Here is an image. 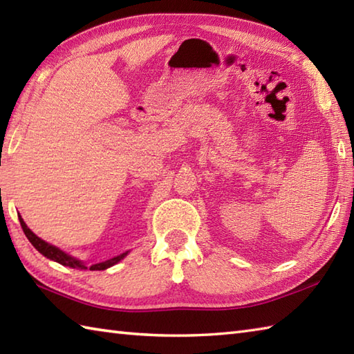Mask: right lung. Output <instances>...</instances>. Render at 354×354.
<instances>
[{"label":"right lung","instance_id":"obj_1","mask_svg":"<svg viewBox=\"0 0 354 354\" xmlns=\"http://www.w3.org/2000/svg\"><path fill=\"white\" fill-rule=\"evenodd\" d=\"M19 222H21V227H22V231H24L26 237L30 240V243H32V245L36 248V250L39 251L42 255H45V257L50 259V260H55V261H57V263H61V265H64V266H70V268H73V269H88V266L85 265L84 261H80V260H77V259L71 257V255H68L66 252L61 251V250H59V248L53 246V245H50V243H47V242H44L42 239L37 237V236L35 234V232L27 227L26 222L22 221L21 216H19ZM127 252H129V251L120 254V255H117V257L109 259V260H106V261L95 263V265L89 266V269H91V270H103V269H108V268H111V266L117 265V263H118L120 260H123V259L126 257V255H127Z\"/></svg>","mask_w":354,"mask_h":354}]
</instances>
